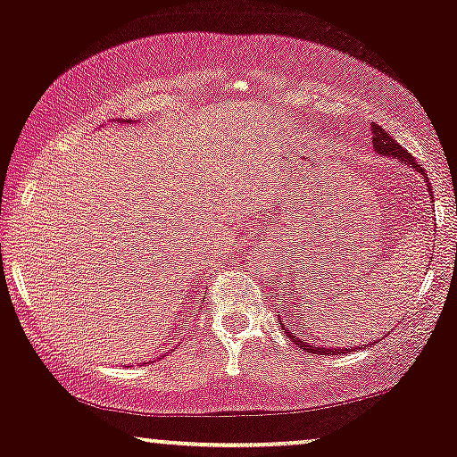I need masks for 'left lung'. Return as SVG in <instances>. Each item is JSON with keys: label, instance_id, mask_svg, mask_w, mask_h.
Here are the masks:
<instances>
[{"label": "left lung", "instance_id": "1", "mask_svg": "<svg viewBox=\"0 0 457 457\" xmlns=\"http://www.w3.org/2000/svg\"><path fill=\"white\" fill-rule=\"evenodd\" d=\"M370 129H372V148H375L377 155L389 157V159H398V162H403V163H406V166H409V168H413L415 172H420V174L423 176V183L428 185V191H430V195H432L430 183H428V174H426V170H423V168L420 166V162H415V157L411 155V153H406L404 148L400 146L398 142H395V140L392 138V136H389L387 131L381 128V125H370ZM281 326H283V329H285V334H287V337L291 338V343H295L300 349L309 351V353H317V355L329 353V355H337V353H345V351H355V349L364 347V345H360V347H357V345H353V347H351V349H345V347H326V345H321V343H312V340H304V338H302V334H298V329L291 328L289 323H281Z\"/></svg>", "mask_w": 457, "mask_h": 457}]
</instances>
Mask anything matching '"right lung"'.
<instances>
[{
	"mask_svg": "<svg viewBox=\"0 0 457 457\" xmlns=\"http://www.w3.org/2000/svg\"><path fill=\"white\" fill-rule=\"evenodd\" d=\"M119 123H129L131 125V120L128 119V120H125V119H119ZM170 351H172V349H170Z\"/></svg>",
	"mask_w": 457,
	"mask_h": 457,
	"instance_id": "add662e5",
	"label": "right lung"
}]
</instances>
